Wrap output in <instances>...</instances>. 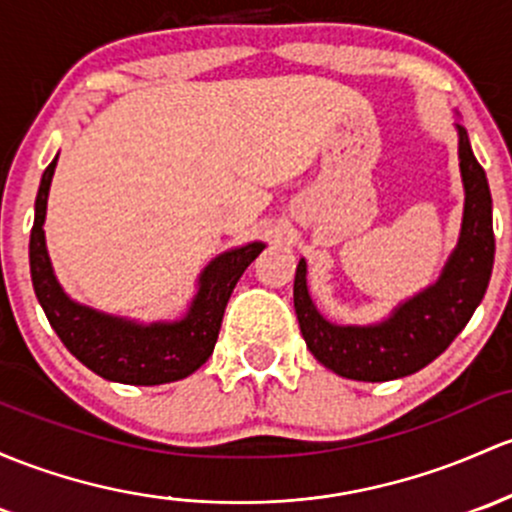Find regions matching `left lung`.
Returning <instances> with one entry per match:
<instances>
[{
  "label": "left lung",
  "instance_id": "8db88e82",
  "mask_svg": "<svg viewBox=\"0 0 512 512\" xmlns=\"http://www.w3.org/2000/svg\"><path fill=\"white\" fill-rule=\"evenodd\" d=\"M464 217L454 251L434 283L398 302L371 324H337L317 310L307 288V261L295 271L293 300L302 339L322 366L351 381H395L432 364L466 327L486 295L493 271V202L469 134L456 124Z\"/></svg>",
  "mask_w": 512,
  "mask_h": 512
}]
</instances>
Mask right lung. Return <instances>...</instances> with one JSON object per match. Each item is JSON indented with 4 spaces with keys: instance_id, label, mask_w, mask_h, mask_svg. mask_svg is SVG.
<instances>
[{
    "instance_id": "1",
    "label": "right lung",
    "mask_w": 512,
    "mask_h": 512,
    "mask_svg": "<svg viewBox=\"0 0 512 512\" xmlns=\"http://www.w3.org/2000/svg\"><path fill=\"white\" fill-rule=\"evenodd\" d=\"M58 156L43 170L29 241L31 280L36 298L70 354L97 376L126 386H161L188 378L212 356L224 310L234 285L251 261L266 249L263 241L222 251L197 276L188 310L175 320L141 322L109 315L73 300L58 283L46 246V207Z\"/></svg>"
}]
</instances>
